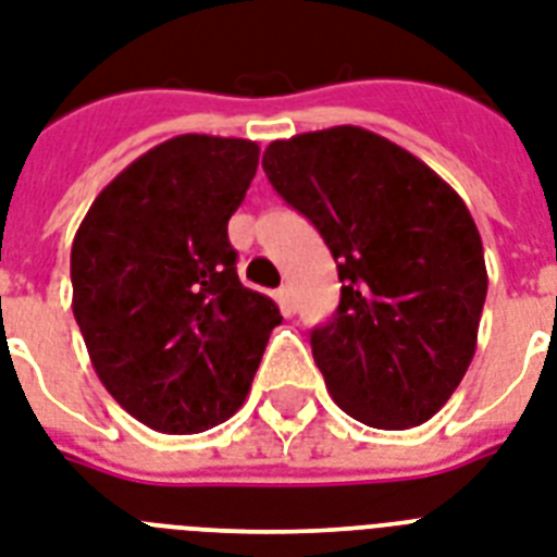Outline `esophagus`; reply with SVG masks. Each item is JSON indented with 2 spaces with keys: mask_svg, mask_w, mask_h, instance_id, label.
<instances>
[{
  "mask_svg": "<svg viewBox=\"0 0 557 557\" xmlns=\"http://www.w3.org/2000/svg\"><path fill=\"white\" fill-rule=\"evenodd\" d=\"M277 300H280V309L286 311V314H294L297 302H294V288L292 286H280L277 288Z\"/></svg>",
  "mask_w": 557,
  "mask_h": 557,
  "instance_id": "esophagus-1",
  "label": "esophagus"
}]
</instances>
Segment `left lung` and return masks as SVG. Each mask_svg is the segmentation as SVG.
Returning a JSON list of instances; mask_svg holds the SVG:
<instances>
[{
    "label": "left lung",
    "instance_id": "8db88e82",
    "mask_svg": "<svg viewBox=\"0 0 557 557\" xmlns=\"http://www.w3.org/2000/svg\"><path fill=\"white\" fill-rule=\"evenodd\" d=\"M263 169L337 263L341 306L311 329L334 404L374 429L426 423L472 363L490 286L467 202L357 125L274 139Z\"/></svg>",
    "mask_w": 557,
    "mask_h": 557
}]
</instances>
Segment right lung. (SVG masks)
<instances>
[{"label": "right lung", "instance_id": "1", "mask_svg": "<svg viewBox=\"0 0 557 557\" xmlns=\"http://www.w3.org/2000/svg\"><path fill=\"white\" fill-rule=\"evenodd\" d=\"M251 139L183 134L116 174L71 246L74 318L116 404L165 435L243 406L277 302L237 277L228 220L257 174Z\"/></svg>", "mask_w": 557, "mask_h": 557}]
</instances>
